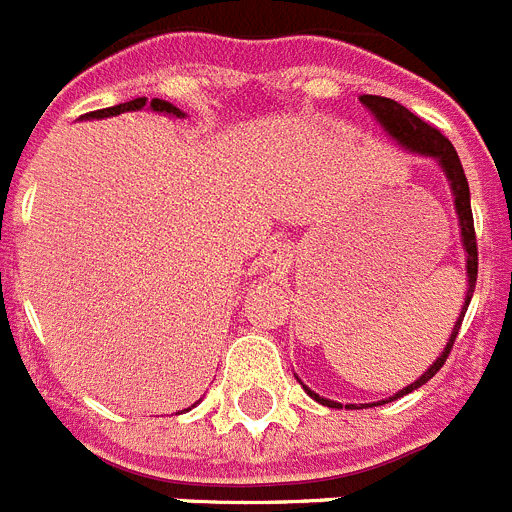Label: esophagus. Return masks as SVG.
<instances>
[{"label": "esophagus", "mask_w": 512, "mask_h": 512, "mask_svg": "<svg viewBox=\"0 0 512 512\" xmlns=\"http://www.w3.org/2000/svg\"><path fill=\"white\" fill-rule=\"evenodd\" d=\"M262 265L270 270H283L291 262V255H288V247L281 242H270L265 244V250H262Z\"/></svg>", "instance_id": "1"}]
</instances>
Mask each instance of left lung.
Returning a JSON list of instances; mask_svg holds the SVG:
<instances>
[{"mask_svg":"<svg viewBox=\"0 0 512 512\" xmlns=\"http://www.w3.org/2000/svg\"><path fill=\"white\" fill-rule=\"evenodd\" d=\"M361 102L371 110V115L376 118L381 128L386 131V136L397 141L404 151H410V154H420V157H430L438 167L443 170L446 175L448 185H451V195H453V208H456V216H459V231H461V247H464V255H466V296H464V304H461L459 317L453 322V330L448 335L446 348L441 350V355L435 358L433 366L428 371L422 373L420 379L412 381L410 386H404L399 389L397 394H391V397L381 399V402H371V404H345V410H363V407H379V404H389L394 399L404 397V394H410V391L420 389L422 384H428L433 379L435 373L441 371V366L446 363L448 353L453 348V340L459 335L461 330V322H464V314L469 309V301L474 296V286H477V237H474V219H471V195H469V182H466L464 175V167H461V159L453 149L451 141L443 136L438 128H433L430 123L420 121L415 113L399 105V102L389 100V97H379V95H361ZM299 379V376H296ZM299 384L304 386V391L309 394L311 399H317L319 404L324 407H337L342 410V404L335 402V399H327V397H319L317 391H311L304 381L299 379Z\"/></svg>","mask_w":512,"mask_h":512,"instance_id":"1","label":"left lung"}]
</instances>
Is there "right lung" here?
Instances as JSON below:
<instances>
[{
    "label": "right lung",
    "instance_id": "obj_1",
    "mask_svg": "<svg viewBox=\"0 0 512 512\" xmlns=\"http://www.w3.org/2000/svg\"><path fill=\"white\" fill-rule=\"evenodd\" d=\"M149 108L151 113H159V115H170V118H185V113H182L180 108H175L172 102L167 100H159V97H154V100H146V97H136V100H128V102H121V105H113V108H102V110H95V113H87L82 115L79 121H102V118H110V115H121V113H128V110H144ZM201 402V399H198ZM195 402V404H198ZM193 404V407H195ZM190 410V407H188ZM182 410V412H188ZM180 415V412H177Z\"/></svg>",
    "mask_w": 512,
    "mask_h": 512
}]
</instances>
